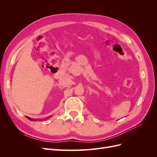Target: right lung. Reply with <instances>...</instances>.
<instances>
[{"mask_svg":"<svg viewBox=\"0 0 157 157\" xmlns=\"http://www.w3.org/2000/svg\"><path fill=\"white\" fill-rule=\"evenodd\" d=\"M27 118H29V120H31V121H33L32 119H31V118H29V117H27ZM35 121H36V120H35Z\"/></svg>","mask_w":157,"mask_h":157,"instance_id":"1","label":"right lung"}]
</instances>
